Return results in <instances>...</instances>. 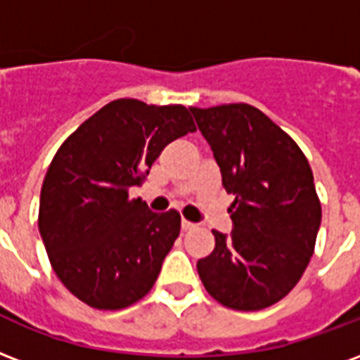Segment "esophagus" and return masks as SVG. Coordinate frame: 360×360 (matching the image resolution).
I'll return each mask as SVG.
<instances>
[{"label": "esophagus", "mask_w": 360, "mask_h": 360, "mask_svg": "<svg viewBox=\"0 0 360 360\" xmlns=\"http://www.w3.org/2000/svg\"><path fill=\"white\" fill-rule=\"evenodd\" d=\"M194 227H196V223H191V221L187 219L181 221V229H183V231H193Z\"/></svg>", "instance_id": "esophagus-1"}]
</instances>
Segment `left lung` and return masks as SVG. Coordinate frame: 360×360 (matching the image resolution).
<instances>
[{"label":"left lung","mask_w":360,"mask_h":360,"mask_svg":"<svg viewBox=\"0 0 360 360\" xmlns=\"http://www.w3.org/2000/svg\"><path fill=\"white\" fill-rule=\"evenodd\" d=\"M221 167L233 233L196 263L215 302L259 311L281 302L305 273L321 227V200L305 154L288 133L246 103L191 106Z\"/></svg>","instance_id":"obj_1"}]
</instances>
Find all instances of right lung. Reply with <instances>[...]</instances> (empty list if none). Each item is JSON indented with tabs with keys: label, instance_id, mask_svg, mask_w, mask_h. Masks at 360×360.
Here are the masks:
<instances>
[{
	"label": "right lung",
	"instance_id": "right-lung-1",
	"mask_svg": "<svg viewBox=\"0 0 360 360\" xmlns=\"http://www.w3.org/2000/svg\"><path fill=\"white\" fill-rule=\"evenodd\" d=\"M193 131L183 105L118 98L58 146L41 185L38 227L55 275L79 302L118 311L150 292L181 215L154 214L129 188L143 185L164 146Z\"/></svg>",
	"mask_w": 360,
	"mask_h": 360
}]
</instances>
